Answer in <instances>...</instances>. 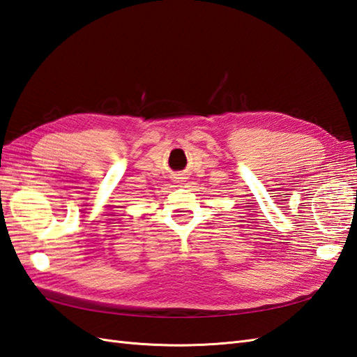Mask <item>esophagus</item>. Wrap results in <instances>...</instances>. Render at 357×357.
Here are the masks:
<instances>
[{"mask_svg": "<svg viewBox=\"0 0 357 357\" xmlns=\"http://www.w3.org/2000/svg\"><path fill=\"white\" fill-rule=\"evenodd\" d=\"M178 178H181V177H178Z\"/></svg>", "mask_w": 357, "mask_h": 357, "instance_id": "1", "label": "esophagus"}]
</instances>
